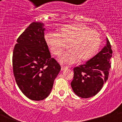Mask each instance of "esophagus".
Wrapping results in <instances>:
<instances>
[{"label": "esophagus", "instance_id": "34e87169", "mask_svg": "<svg viewBox=\"0 0 122 122\" xmlns=\"http://www.w3.org/2000/svg\"><path fill=\"white\" fill-rule=\"evenodd\" d=\"M67 68H68V66H65V65H62V66H61V70H62V71L65 70V69H67Z\"/></svg>", "mask_w": 122, "mask_h": 122}]
</instances>
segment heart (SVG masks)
I'll list each match as a JSON object with an SVG mask.
<instances>
[{"instance_id": "1", "label": "heart", "mask_w": 122, "mask_h": 122, "mask_svg": "<svg viewBox=\"0 0 122 122\" xmlns=\"http://www.w3.org/2000/svg\"><path fill=\"white\" fill-rule=\"evenodd\" d=\"M45 40L55 56H60L68 48L69 45L70 50L59 59L62 63H73L79 59L89 60L97 52L101 43L98 32L79 23L66 25L58 33H47Z\"/></svg>"}]
</instances>
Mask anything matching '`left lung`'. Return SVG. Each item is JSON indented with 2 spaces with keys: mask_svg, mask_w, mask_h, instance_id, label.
<instances>
[{
  "mask_svg": "<svg viewBox=\"0 0 122 122\" xmlns=\"http://www.w3.org/2000/svg\"><path fill=\"white\" fill-rule=\"evenodd\" d=\"M106 45L86 64L74 68V77L71 82L73 92L79 97L88 98L97 94L108 79L112 56L108 39Z\"/></svg>",
  "mask_w": 122,
  "mask_h": 122,
  "instance_id": "1",
  "label": "left lung"
}]
</instances>
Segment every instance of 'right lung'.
Listing matches in <instances>:
<instances>
[{"label": "right lung", "instance_id": "right-lung-1", "mask_svg": "<svg viewBox=\"0 0 122 122\" xmlns=\"http://www.w3.org/2000/svg\"><path fill=\"white\" fill-rule=\"evenodd\" d=\"M43 23H31L18 37L13 53L16 84L24 95L34 101L47 98L60 65L51 58L45 39Z\"/></svg>", "mask_w": 122, "mask_h": 122}]
</instances>
